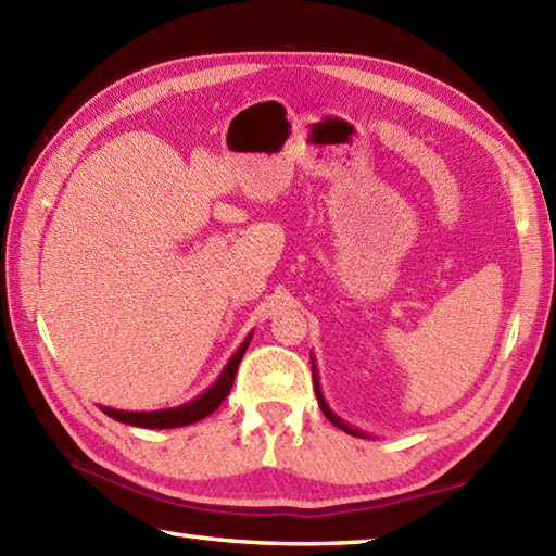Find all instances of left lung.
Returning <instances> with one entry per match:
<instances>
[{
	"label": "left lung",
	"mask_w": 556,
	"mask_h": 556,
	"mask_svg": "<svg viewBox=\"0 0 556 556\" xmlns=\"http://www.w3.org/2000/svg\"><path fill=\"white\" fill-rule=\"evenodd\" d=\"M311 369H313V389H316V399H318V406H320V410L326 413V418L332 422V426H338L340 430H345V432H350V435H355V438H369L367 432H362V430H357V428H352L350 422H345L342 420L340 416H336V413L330 410V406L326 403V399H323V391H320V381H318V369H316V359H313V355H311Z\"/></svg>",
	"instance_id": "obj_1"
}]
</instances>
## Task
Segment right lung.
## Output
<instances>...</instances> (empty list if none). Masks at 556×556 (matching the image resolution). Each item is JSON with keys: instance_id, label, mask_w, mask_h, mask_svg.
Listing matches in <instances>:
<instances>
[{"instance_id": "1", "label": "right lung", "mask_w": 556, "mask_h": 556, "mask_svg": "<svg viewBox=\"0 0 556 556\" xmlns=\"http://www.w3.org/2000/svg\"><path fill=\"white\" fill-rule=\"evenodd\" d=\"M250 340H252V332L243 340V345L233 352V357L228 359V365L224 367V371H220L218 379L211 383L204 393H199L197 399H191L189 403H181V406H177V408H163V410H116L109 406H99V408H102L109 418L126 422V426L153 428V430L181 428V426H191V422H197V420H204L220 406V401L228 396L230 387H233L238 365L245 355Z\"/></svg>"}]
</instances>
